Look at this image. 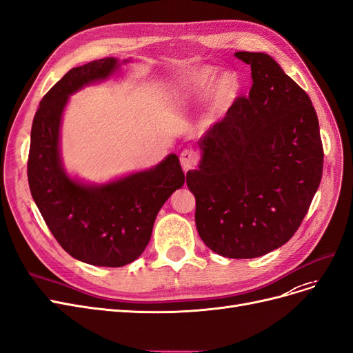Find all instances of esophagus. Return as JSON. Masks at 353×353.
<instances>
[{"instance_id":"34e87169","label":"esophagus","mask_w":353,"mask_h":353,"mask_svg":"<svg viewBox=\"0 0 353 353\" xmlns=\"http://www.w3.org/2000/svg\"><path fill=\"white\" fill-rule=\"evenodd\" d=\"M179 161H181L182 169H184V171L187 172V171H190V169L196 168V165L199 162V156H197V153L194 152V150L187 149V150H184V152L181 153Z\"/></svg>"}]
</instances>
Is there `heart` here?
Returning <instances> with one entry per match:
<instances>
[{
  "label": "heart",
  "instance_id": "obj_1",
  "mask_svg": "<svg viewBox=\"0 0 353 353\" xmlns=\"http://www.w3.org/2000/svg\"><path fill=\"white\" fill-rule=\"evenodd\" d=\"M213 77V68H200L185 80H182L178 93H175V99L184 102L197 98L204 90L211 88L209 90L208 109H205V114L203 117V124H210L217 117L225 114L228 108L234 103L239 92L238 79L232 72H223L212 83Z\"/></svg>",
  "mask_w": 353,
  "mask_h": 353
}]
</instances>
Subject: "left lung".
<instances>
[{
  "mask_svg": "<svg viewBox=\"0 0 353 353\" xmlns=\"http://www.w3.org/2000/svg\"><path fill=\"white\" fill-rule=\"evenodd\" d=\"M251 65L250 94L199 140L187 172L203 242L228 259H255L294 236L323 175V143L310 96L263 52H235Z\"/></svg>",
  "mask_w": 353,
  "mask_h": 353,
  "instance_id": "left-lung-1",
  "label": "left lung"
}]
</instances>
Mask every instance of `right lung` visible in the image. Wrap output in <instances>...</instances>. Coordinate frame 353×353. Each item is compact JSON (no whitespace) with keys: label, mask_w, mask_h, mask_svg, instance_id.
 I'll list each match as a JSON object with an SVG mask.
<instances>
[{"label":"right lung","mask_w":353,"mask_h":353,"mask_svg":"<svg viewBox=\"0 0 353 353\" xmlns=\"http://www.w3.org/2000/svg\"><path fill=\"white\" fill-rule=\"evenodd\" d=\"M118 67L117 58L96 59L71 68L54 84L34 114L28 161L32 197L58 244L71 257L102 267H121L140 257L163 203L185 182L176 154L105 185H84L65 174L59 125L68 96Z\"/></svg>","instance_id":"right-lung-1"}]
</instances>
